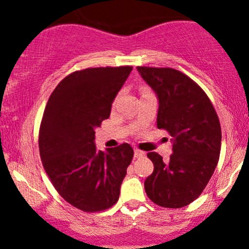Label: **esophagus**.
Listing matches in <instances>:
<instances>
[{
    "instance_id": "34e87169",
    "label": "esophagus",
    "mask_w": 249,
    "mask_h": 249,
    "mask_svg": "<svg viewBox=\"0 0 249 249\" xmlns=\"http://www.w3.org/2000/svg\"><path fill=\"white\" fill-rule=\"evenodd\" d=\"M144 153L140 149H135L134 150V158L135 159H140V158H143Z\"/></svg>"
}]
</instances>
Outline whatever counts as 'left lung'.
<instances>
[{
  "mask_svg": "<svg viewBox=\"0 0 249 249\" xmlns=\"http://www.w3.org/2000/svg\"><path fill=\"white\" fill-rule=\"evenodd\" d=\"M138 71L158 96V128L166 129L173 142L167 162L158 153H148L154 170L144 191L161 207H185L200 196L219 161V117L205 91L183 72L152 67Z\"/></svg>",
  "mask_w": 249,
  "mask_h": 249,
  "instance_id": "8db88e82",
  "label": "left lung"
}]
</instances>
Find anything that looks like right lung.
Segmentation results:
<instances>
[{"label": "right lung", "instance_id": "right-lung-1", "mask_svg": "<svg viewBox=\"0 0 249 249\" xmlns=\"http://www.w3.org/2000/svg\"><path fill=\"white\" fill-rule=\"evenodd\" d=\"M132 67L88 68L61 81L47 102L40 127V155L53 186L83 212L115 205L134 150L124 143L106 152L95 146V128L110 115L111 103Z\"/></svg>", "mask_w": 249, "mask_h": 249}]
</instances>
